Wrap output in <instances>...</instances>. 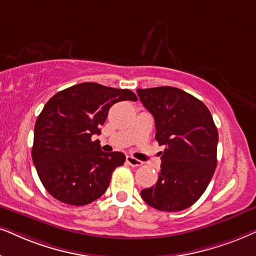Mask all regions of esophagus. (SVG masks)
<instances>
[{
	"label": "esophagus",
	"mask_w": 256,
	"mask_h": 256,
	"mask_svg": "<svg viewBox=\"0 0 256 256\" xmlns=\"http://www.w3.org/2000/svg\"><path fill=\"white\" fill-rule=\"evenodd\" d=\"M126 163H128V166H140L142 164H143L140 160H137V158H134L131 156L126 157Z\"/></svg>",
	"instance_id": "obj_1"
}]
</instances>
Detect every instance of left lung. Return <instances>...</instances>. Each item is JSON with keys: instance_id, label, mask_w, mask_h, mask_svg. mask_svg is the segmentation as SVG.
Here are the masks:
<instances>
[{"instance_id": "obj_1", "label": "left lung", "mask_w": 256, "mask_h": 256, "mask_svg": "<svg viewBox=\"0 0 256 256\" xmlns=\"http://www.w3.org/2000/svg\"><path fill=\"white\" fill-rule=\"evenodd\" d=\"M137 93L154 118V138L166 146L156 186L142 190V198L160 212H180L192 206L212 180L218 166V128L208 108L182 90L162 86Z\"/></svg>"}]
</instances>
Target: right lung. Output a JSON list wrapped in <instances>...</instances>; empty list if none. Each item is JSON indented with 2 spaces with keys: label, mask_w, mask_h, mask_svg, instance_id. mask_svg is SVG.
Segmentation results:
<instances>
[{
  "label": "right lung",
  "mask_w": 256,
  "mask_h": 256,
  "mask_svg": "<svg viewBox=\"0 0 256 256\" xmlns=\"http://www.w3.org/2000/svg\"><path fill=\"white\" fill-rule=\"evenodd\" d=\"M122 100L136 102L137 96L130 90L82 82L60 90L44 105L35 122L32 158L54 198L85 206L106 192L125 154L102 151L92 136L100 134L108 110Z\"/></svg>",
  "instance_id": "1"
}]
</instances>
